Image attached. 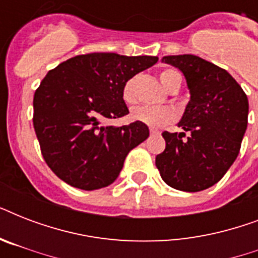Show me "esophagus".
Segmentation results:
<instances>
[{"instance_id":"esophagus-1","label":"esophagus","mask_w":258,"mask_h":258,"mask_svg":"<svg viewBox=\"0 0 258 258\" xmlns=\"http://www.w3.org/2000/svg\"><path fill=\"white\" fill-rule=\"evenodd\" d=\"M150 133H151V135H159V134H161V131H159V130L151 128L150 130Z\"/></svg>"}]
</instances>
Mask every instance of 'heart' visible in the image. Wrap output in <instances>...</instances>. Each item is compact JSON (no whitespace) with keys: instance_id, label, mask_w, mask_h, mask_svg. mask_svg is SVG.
I'll return each mask as SVG.
<instances>
[{"instance_id":"b5f03b06","label":"heart","mask_w":258,"mask_h":258,"mask_svg":"<svg viewBox=\"0 0 258 258\" xmlns=\"http://www.w3.org/2000/svg\"><path fill=\"white\" fill-rule=\"evenodd\" d=\"M176 78H182V76L175 70H166L159 75L161 83L166 89H167L170 83L172 80H175ZM134 86H135V79H130L123 87V91H121V97L127 104L135 103ZM172 117H174V115H172L171 109L166 108V107H145L143 105V107H137V108H134L131 111V119L134 121L149 125V127H153V128H158V127H163V125L169 124L170 121L172 120Z\"/></svg>"}]
</instances>
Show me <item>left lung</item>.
I'll list each match as a JSON object with an SVG mask.
<instances>
[{"label": "left lung", "instance_id": "1", "mask_svg": "<svg viewBox=\"0 0 258 258\" xmlns=\"http://www.w3.org/2000/svg\"><path fill=\"white\" fill-rule=\"evenodd\" d=\"M187 83L190 100L178 127L188 133L162 134L165 151L155 165L162 179L182 191H201L216 184L240 153L248 127V97L225 70L194 54L165 56Z\"/></svg>", "mask_w": 258, "mask_h": 258}]
</instances>
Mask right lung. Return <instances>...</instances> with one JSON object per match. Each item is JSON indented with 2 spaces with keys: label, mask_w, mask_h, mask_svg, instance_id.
<instances>
[{
  "label": "right lung",
  "mask_w": 258,
  "mask_h": 258,
  "mask_svg": "<svg viewBox=\"0 0 258 258\" xmlns=\"http://www.w3.org/2000/svg\"><path fill=\"white\" fill-rule=\"evenodd\" d=\"M157 61V56L79 54L46 74L34 93L33 125L42 157L60 179L96 190L119 176L127 154L150 131L138 121L121 127L105 121L128 113L123 87Z\"/></svg>",
  "instance_id": "obj_1"
}]
</instances>
